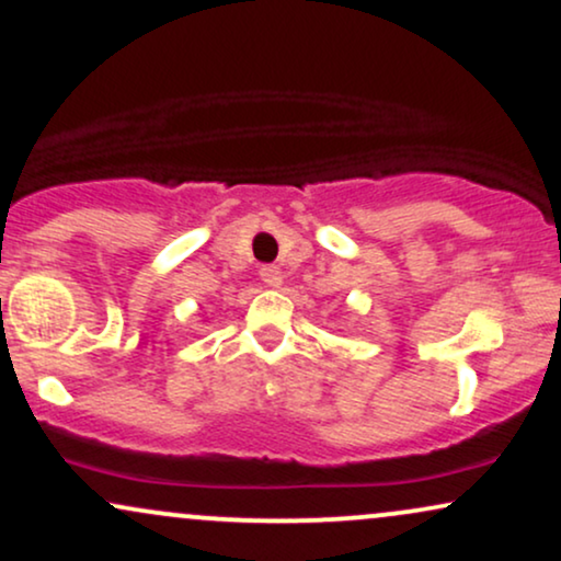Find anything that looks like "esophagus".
Instances as JSON below:
<instances>
[{"label":"esophagus","instance_id":"1","mask_svg":"<svg viewBox=\"0 0 561 561\" xmlns=\"http://www.w3.org/2000/svg\"><path fill=\"white\" fill-rule=\"evenodd\" d=\"M261 282L268 287H279L282 285V272L276 266H261Z\"/></svg>","mask_w":561,"mask_h":561}]
</instances>
